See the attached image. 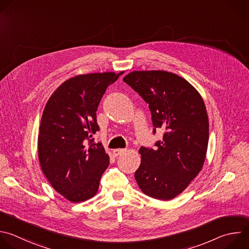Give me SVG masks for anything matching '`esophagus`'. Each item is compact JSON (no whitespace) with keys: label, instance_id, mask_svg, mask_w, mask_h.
Returning a JSON list of instances; mask_svg holds the SVG:
<instances>
[{"label":"esophagus","instance_id":"esophagus-1","mask_svg":"<svg viewBox=\"0 0 249 249\" xmlns=\"http://www.w3.org/2000/svg\"><path fill=\"white\" fill-rule=\"evenodd\" d=\"M125 150H126V149H124V148H116V149H113V150H112V154H113V156L116 157V156L122 154L123 152H125Z\"/></svg>","mask_w":249,"mask_h":249}]
</instances>
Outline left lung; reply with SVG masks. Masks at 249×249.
Here are the masks:
<instances>
[{"mask_svg": "<svg viewBox=\"0 0 249 249\" xmlns=\"http://www.w3.org/2000/svg\"><path fill=\"white\" fill-rule=\"evenodd\" d=\"M123 81L148 104L154 128L165 131L156 149L140 148L135 179L144 195L173 199L198 175L206 158L209 121L203 99L186 79L168 71L136 70Z\"/></svg>", "mask_w": 249, "mask_h": 249, "instance_id": "obj_1", "label": "left lung"}]
</instances>
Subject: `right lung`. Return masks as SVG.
I'll list each match as a JSON object with an SVG mask.
<instances>
[{"mask_svg": "<svg viewBox=\"0 0 249 249\" xmlns=\"http://www.w3.org/2000/svg\"><path fill=\"white\" fill-rule=\"evenodd\" d=\"M123 73L98 72L69 78L52 94L44 108L38 135L41 169L51 186L73 203L97 195L109 165L108 154L101 142L93 143V136L100 129V102L107 88Z\"/></svg>", "mask_w": 249, "mask_h": 249, "instance_id": "1", "label": "right lung"}]
</instances>
